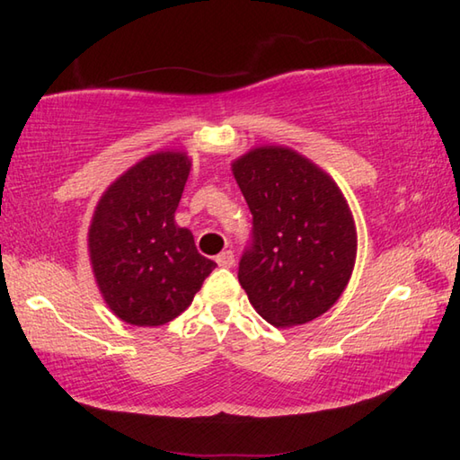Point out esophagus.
Masks as SVG:
<instances>
[{
  "mask_svg": "<svg viewBox=\"0 0 460 460\" xmlns=\"http://www.w3.org/2000/svg\"><path fill=\"white\" fill-rule=\"evenodd\" d=\"M217 263H219L221 268H231L233 263H235V255H233L231 249H227V252H221L219 255H217Z\"/></svg>",
  "mask_w": 460,
  "mask_h": 460,
  "instance_id": "esophagus-1",
  "label": "esophagus"
}]
</instances>
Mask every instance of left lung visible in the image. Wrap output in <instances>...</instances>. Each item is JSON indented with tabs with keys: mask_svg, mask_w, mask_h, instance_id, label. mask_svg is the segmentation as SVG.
<instances>
[{
	"mask_svg": "<svg viewBox=\"0 0 460 460\" xmlns=\"http://www.w3.org/2000/svg\"><path fill=\"white\" fill-rule=\"evenodd\" d=\"M253 215L239 284L263 321H314L341 298L357 258V229L337 182L286 146H260L231 164Z\"/></svg>",
	"mask_w": 460,
	"mask_h": 460,
	"instance_id": "8db88e82",
	"label": "left lung"
}]
</instances>
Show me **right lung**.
I'll list each match as a JSON object with an SVG mask.
<instances>
[{"label":"right lung","instance_id":"right-lung-1","mask_svg":"<svg viewBox=\"0 0 460 460\" xmlns=\"http://www.w3.org/2000/svg\"><path fill=\"white\" fill-rule=\"evenodd\" d=\"M190 166L186 152H154L109 184L97 202L89 260L105 305L123 323H170L190 306L217 266L174 221Z\"/></svg>","mask_w":460,"mask_h":460}]
</instances>
